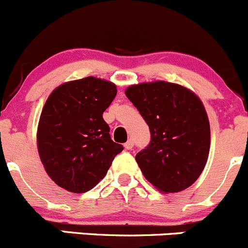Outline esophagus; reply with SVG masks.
Returning a JSON list of instances; mask_svg holds the SVG:
<instances>
[{
    "instance_id": "34e87169",
    "label": "esophagus",
    "mask_w": 248,
    "mask_h": 248,
    "mask_svg": "<svg viewBox=\"0 0 248 248\" xmlns=\"http://www.w3.org/2000/svg\"><path fill=\"white\" fill-rule=\"evenodd\" d=\"M124 147H125L126 150H133L134 141L133 140H128L125 143H124Z\"/></svg>"
}]
</instances>
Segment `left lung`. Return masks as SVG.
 I'll return each mask as SVG.
<instances>
[{"mask_svg": "<svg viewBox=\"0 0 248 248\" xmlns=\"http://www.w3.org/2000/svg\"><path fill=\"white\" fill-rule=\"evenodd\" d=\"M125 95L150 128V143L135 157L143 176L163 192L192 185L206 166L211 145L201 100L186 87L167 81L133 85Z\"/></svg>", "mask_w": 248, "mask_h": 248, "instance_id": "obj_1", "label": "left lung"}]
</instances>
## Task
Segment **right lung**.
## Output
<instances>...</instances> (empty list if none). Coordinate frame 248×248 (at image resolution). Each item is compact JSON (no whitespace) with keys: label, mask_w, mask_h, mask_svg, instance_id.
<instances>
[{"label":"right lung","mask_w":248,"mask_h":248,"mask_svg":"<svg viewBox=\"0 0 248 248\" xmlns=\"http://www.w3.org/2000/svg\"><path fill=\"white\" fill-rule=\"evenodd\" d=\"M115 95L113 82L87 77L64 82L48 96L37 126V150L58 186L75 193L91 190L123 151L102 115Z\"/></svg>","instance_id":"obj_1"}]
</instances>
